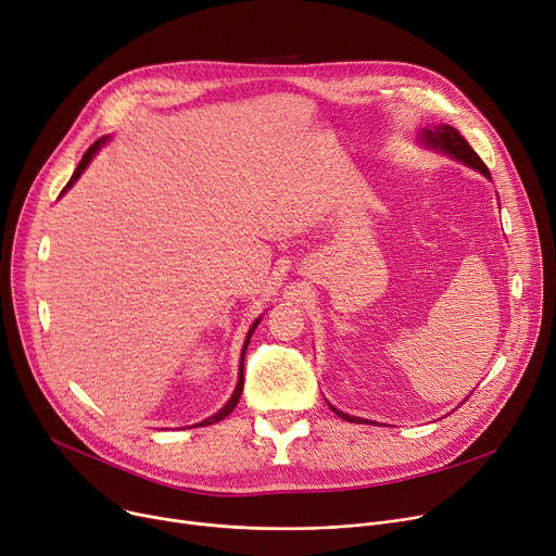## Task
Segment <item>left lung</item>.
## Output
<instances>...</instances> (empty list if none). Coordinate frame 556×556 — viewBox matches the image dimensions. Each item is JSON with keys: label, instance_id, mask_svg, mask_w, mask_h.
<instances>
[{"label": "left lung", "instance_id": "1", "mask_svg": "<svg viewBox=\"0 0 556 556\" xmlns=\"http://www.w3.org/2000/svg\"><path fill=\"white\" fill-rule=\"evenodd\" d=\"M419 143L424 146V149H428V151L444 153V155H448V157L455 160V162H462V164H466V166H471V168L480 170L482 175H486V178L491 180L489 168L484 166V162H482V160L478 157V153L471 149L469 141H466L453 126L442 124V126L424 128V130L419 132ZM331 410H333L340 419H344V421H352V424H369L367 419H361V417H352V415H346V413H340L338 407H333V405H331Z\"/></svg>", "mask_w": 556, "mask_h": 556}]
</instances>
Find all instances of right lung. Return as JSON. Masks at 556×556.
<instances>
[{
	"label": "right lung",
	"mask_w": 556,
	"mask_h": 556,
	"mask_svg": "<svg viewBox=\"0 0 556 556\" xmlns=\"http://www.w3.org/2000/svg\"><path fill=\"white\" fill-rule=\"evenodd\" d=\"M108 135L105 137H101V139H97L92 146H90V149H87L85 151V155H83V160L78 162V166H76V170H74V175H72V180L67 182V187L63 189V193L67 191V189H72L74 187V182L80 178V175H83V170L87 168V166H90V162L94 160V155L103 149V146L108 143ZM261 317L263 315H258L256 319H254V323H252V327H250V331H248V336H245V342H243V352H241V367H239V383H237V388H233V392H231V396H229V401L220 407V410L216 413V415H212V417H207V419H204V421H200V424H195V426H212V424H216V421H220V419H225L231 410H233V407H237V403H239V399H241V392H243V356H245V349H248V344H250V338H252V333H254V329L258 327V323H261ZM193 428V426H191Z\"/></svg>",
	"instance_id": "obj_1"
}]
</instances>
